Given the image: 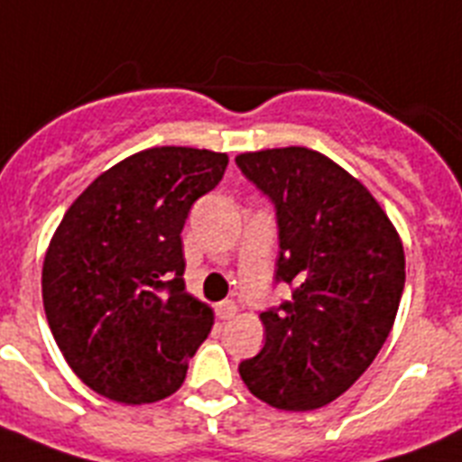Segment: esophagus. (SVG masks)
<instances>
[{"mask_svg":"<svg viewBox=\"0 0 462 462\" xmlns=\"http://www.w3.org/2000/svg\"><path fill=\"white\" fill-rule=\"evenodd\" d=\"M216 314H218L220 320H230L235 319L236 314V304L232 302V300H223V302H218V307H216Z\"/></svg>","mask_w":462,"mask_h":462,"instance_id":"1","label":"esophagus"}]
</instances>
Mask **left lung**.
Masks as SVG:
<instances>
[{"label":"left lung","instance_id":"obj_1","mask_svg":"<svg viewBox=\"0 0 462 462\" xmlns=\"http://www.w3.org/2000/svg\"><path fill=\"white\" fill-rule=\"evenodd\" d=\"M235 162L274 207V281L292 291L260 314L264 346L239 374L272 407L319 409L358 381L391 335L402 242L370 190L326 155L291 146Z\"/></svg>","mask_w":462,"mask_h":462}]
</instances>
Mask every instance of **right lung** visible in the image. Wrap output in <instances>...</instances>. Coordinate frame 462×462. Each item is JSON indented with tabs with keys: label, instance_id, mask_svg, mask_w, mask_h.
<instances>
[{
	"label": "right lung",
	"instance_id": "add662e5",
	"mask_svg": "<svg viewBox=\"0 0 462 462\" xmlns=\"http://www.w3.org/2000/svg\"><path fill=\"white\" fill-rule=\"evenodd\" d=\"M226 153L148 148L97 176L64 214L43 260V309L76 376L125 404L181 388L214 311L186 291L181 230Z\"/></svg>",
	"mask_w": 462,
	"mask_h": 462
}]
</instances>
